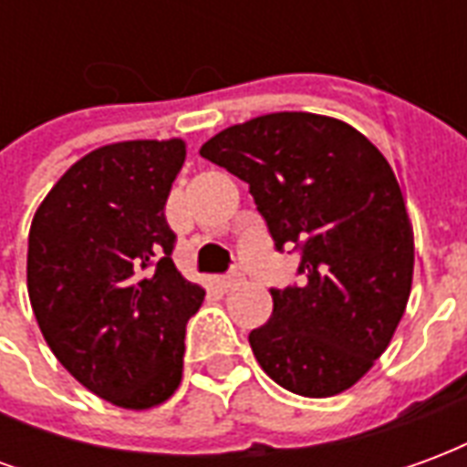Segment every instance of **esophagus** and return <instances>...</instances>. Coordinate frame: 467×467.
Returning <instances> with one entry per match:
<instances>
[{
    "mask_svg": "<svg viewBox=\"0 0 467 467\" xmlns=\"http://www.w3.org/2000/svg\"><path fill=\"white\" fill-rule=\"evenodd\" d=\"M243 280H244L243 273H240V270H233V273L224 275L223 280H220V287H223V290H233L234 285H240Z\"/></svg>",
    "mask_w": 467,
    "mask_h": 467,
    "instance_id": "obj_1",
    "label": "esophagus"
}]
</instances>
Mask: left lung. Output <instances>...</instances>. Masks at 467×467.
<instances>
[{
  "instance_id": "8db88e82",
  "label": "left lung",
  "mask_w": 467,
  "mask_h": 467,
  "mask_svg": "<svg viewBox=\"0 0 467 467\" xmlns=\"http://www.w3.org/2000/svg\"><path fill=\"white\" fill-rule=\"evenodd\" d=\"M250 184L275 250L300 254V285L273 287L250 333L270 378L305 398L348 390L390 345L412 285V227L380 150L333 117L275 112L200 150Z\"/></svg>"
}]
</instances>
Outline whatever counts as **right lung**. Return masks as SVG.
Listing matches in <instances>:
<instances>
[{
  "instance_id": "right-lung-1",
  "label": "right lung",
  "mask_w": 467,
  "mask_h": 467,
  "mask_svg": "<svg viewBox=\"0 0 467 467\" xmlns=\"http://www.w3.org/2000/svg\"><path fill=\"white\" fill-rule=\"evenodd\" d=\"M182 140H132L75 162L39 204L26 287L57 360L119 408L164 402L182 380L184 327L204 300L172 263L164 204Z\"/></svg>"
}]
</instances>
